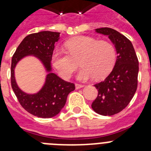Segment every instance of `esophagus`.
I'll list each match as a JSON object with an SVG mask.
<instances>
[{
  "mask_svg": "<svg viewBox=\"0 0 151 151\" xmlns=\"http://www.w3.org/2000/svg\"><path fill=\"white\" fill-rule=\"evenodd\" d=\"M76 88L78 89V88H81L84 87L83 85H81V84H78V83H76Z\"/></svg>",
  "mask_w": 151,
  "mask_h": 151,
  "instance_id": "34e87169",
  "label": "esophagus"
}]
</instances>
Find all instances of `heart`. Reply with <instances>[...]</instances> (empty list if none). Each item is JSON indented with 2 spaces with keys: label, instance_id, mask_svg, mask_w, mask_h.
Masks as SVG:
<instances>
[{
  "label": "heart",
  "instance_id": "1",
  "mask_svg": "<svg viewBox=\"0 0 151 151\" xmlns=\"http://www.w3.org/2000/svg\"><path fill=\"white\" fill-rule=\"evenodd\" d=\"M67 53L56 51L53 64L64 78H69L78 68L82 66L77 75L81 81L91 78L102 79L113 70L116 61L115 47L110 41L89 36H77L65 43Z\"/></svg>",
  "mask_w": 151,
  "mask_h": 151
}]
</instances>
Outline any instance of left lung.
Here are the masks:
<instances>
[{
  "mask_svg": "<svg viewBox=\"0 0 151 151\" xmlns=\"http://www.w3.org/2000/svg\"><path fill=\"white\" fill-rule=\"evenodd\" d=\"M107 35L117 52L115 66L104 81L94 85L98 91L92 109L103 116H113L128 106L138 87V60L133 45L123 35L110 28L96 29Z\"/></svg>",
  "mask_w": 151,
  "mask_h": 151,
  "instance_id": "1",
  "label": "left lung"
}]
</instances>
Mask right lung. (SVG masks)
Here are the masks:
<instances>
[{"label": "right lung", "instance_id": "right-lung-1", "mask_svg": "<svg viewBox=\"0 0 151 151\" xmlns=\"http://www.w3.org/2000/svg\"><path fill=\"white\" fill-rule=\"evenodd\" d=\"M60 32L43 31L27 35L22 41L12 57L11 86L21 106L29 113L40 118H51L60 112L66 102L68 94L75 90V84L68 82L50 73L54 44L59 40ZM27 55L38 56L47 71L44 87L37 94L28 95L18 88L14 77V68L19 61Z\"/></svg>", "mask_w": 151, "mask_h": 151}]
</instances>
